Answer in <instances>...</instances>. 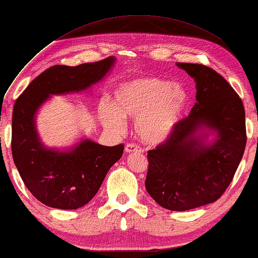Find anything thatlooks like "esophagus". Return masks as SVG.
I'll list each match as a JSON object with an SVG mask.
<instances>
[{"instance_id":"obj_1","label":"esophagus","mask_w":258,"mask_h":258,"mask_svg":"<svg viewBox=\"0 0 258 258\" xmlns=\"http://www.w3.org/2000/svg\"><path fill=\"white\" fill-rule=\"evenodd\" d=\"M126 153H144V149L136 144H127L125 147Z\"/></svg>"}]
</instances>
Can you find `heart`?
<instances>
[{
    "label": "heart",
    "mask_w": 258,
    "mask_h": 258,
    "mask_svg": "<svg viewBox=\"0 0 258 258\" xmlns=\"http://www.w3.org/2000/svg\"><path fill=\"white\" fill-rule=\"evenodd\" d=\"M116 107L104 104V124L120 128L125 117L138 118L137 132L142 140L158 144L170 136L188 102L186 89L156 77H139L126 81L114 93Z\"/></svg>",
    "instance_id": "b5f03b06"
}]
</instances>
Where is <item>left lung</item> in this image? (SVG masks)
<instances>
[{
    "label": "left lung",
    "instance_id": "8db88e82",
    "mask_svg": "<svg viewBox=\"0 0 258 258\" xmlns=\"http://www.w3.org/2000/svg\"><path fill=\"white\" fill-rule=\"evenodd\" d=\"M177 65L194 78L196 103L166 140L148 151L145 185L161 207L185 211L217 201L233 180L247 144L246 114L218 72L203 64ZM211 132L216 139L208 144Z\"/></svg>",
    "mask_w": 258,
    "mask_h": 258
}]
</instances>
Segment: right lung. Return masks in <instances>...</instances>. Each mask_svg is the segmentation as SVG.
I'll return each instance as SVG.
<instances>
[{
    "instance_id": "right-lung-1",
    "label": "right lung",
    "mask_w": 258,
    "mask_h": 258,
    "mask_svg": "<svg viewBox=\"0 0 258 258\" xmlns=\"http://www.w3.org/2000/svg\"><path fill=\"white\" fill-rule=\"evenodd\" d=\"M114 57L78 67L54 65L36 77L16 100L12 112L11 151L24 183L41 203L56 209L84 207L96 195L124 145L101 146L83 140L68 151L48 149L35 128V113L52 94L85 91L100 81Z\"/></svg>"
}]
</instances>
